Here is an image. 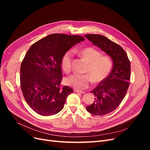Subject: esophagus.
Instances as JSON below:
<instances>
[{
  "label": "esophagus",
  "mask_w": 150,
  "mask_h": 150,
  "mask_svg": "<svg viewBox=\"0 0 150 150\" xmlns=\"http://www.w3.org/2000/svg\"><path fill=\"white\" fill-rule=\"evenodd\" d=\"M74 92L76 93H81V94H84L86 92L83 91H80V90H76L74 89Z\"/></svg>",
  "instance_id": "esophagus-1"
}]
</instances>
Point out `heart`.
Returning a JSON list of instances; mask_svg holds the SVG:
<instances>
[{
  "instance_id": "1",
  "label": "heart",
  "mask_w": 150,
  "mask_h": 150,
  "mask_svg": "<svg viewBox=\"0 0 150 150\" xmlns=\"http://www.w3.org/2000/svg\"><path fill=\"white\" fill-rule=\"evenodd\" d=\"M81 56L88 62L85 72L80 75L72 74L65 79L66 84L78 90L86 89L93 82L99 83L105 79L111 71L112 61L108 56H101V52L93 47H86L81 50ZM72 52H66L62 57L61 66L66 73L71 71Z\"/></svg>"
}]
</instances>
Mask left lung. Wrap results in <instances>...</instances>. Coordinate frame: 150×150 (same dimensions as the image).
<instances>
[{"mask_svg": "<svg viewBox=\"0 0 150 150\" xmlns=\"http://www.w3.org/2000/svg\"><path fill=\"white\" fill-rule=\"evenodd\" d=\"M84 36L110 56L113 62L110 74L91 91L95 96L94 103L86 107L91 114L102 116L114 111L124 99L129 85L130 61L124 49L105 36L99 34Z\"/></svg>", "mask_w": 150, "mask_h": 150, "instance_id": "8db88e82", "label": "left lung"}]
</instances>
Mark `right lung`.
I'll return each instance as SVG.
<instances>
[{
  "mask_svg": "<svg viewBox=\"0 0 150 150\" xmlns=\"http://www.w3.org/2000/svg\"><path fill=\"white\" fill-rule=\"evenodd\" d=\"M84 40L81 35L52 34L32 45L21 66V87L26 103L42 116H51L64 108L73 89L61 87L64 54Z\"/></svg>",
  "mask_w": 150,
  "mask_h": 150,
  "instance_id": "obj_1",
  "label": "right lung"
}]
</instances>
